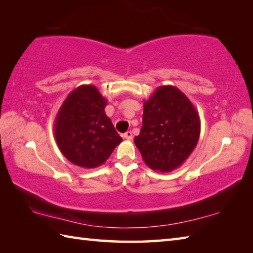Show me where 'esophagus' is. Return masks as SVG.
I'll use <instances>...</instances> for the list:
<instances>
[{
	"instance_id": "esophagus-1",
	"label": "esophagus",
	"mask_w": 253,
	"mask_h": 253,
	"mask_svg": "<svg viewBox=\"0 0 253 253\" xmlns=\"http://www.w3.org/2000/svg\"><path fill=\"white\" fill-rule=\"evenodd\" d=\"M124 138L127 139V140H132V132L130 130L126 131L125 133H124Z\"/></svg>"
}]
</instances>
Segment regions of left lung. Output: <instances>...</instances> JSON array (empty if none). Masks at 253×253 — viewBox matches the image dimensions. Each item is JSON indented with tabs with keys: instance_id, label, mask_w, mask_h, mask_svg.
<instances>
[{
	"instance_id": "left-lung-1",
	"label": "left lung",
	"mask_w": 253,
	"mask_h": 253,
	"mask_svg": "<svg viewBox=\"0 0 253 253\" xmlns=\"http://www.w3.org/2000/svg\"><path fill=\"white\" fill-rule=\"evenodd\" d=\"M200 118L185 93L161 85L143 101L142 127L135 144L150 169L161 173L178 169L196 148Z\"/></svg>"
}]
</instances>
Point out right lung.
Here are the masks:
<instances>
[{
  "label": "right lung",
  "mask_w": 253,
  "mask_h": 253,
  "mask_svg": "<svg viewBox=\"0 0 253 253\" xmlns=\"http://www.w3.org/2000/svg\"><path fill=\"white\" fill-rule=\"evenodd\" d=\"M107 101L93 84L73 90L57 112L54 136L68 161L84 169H94L110 158L123 139L104 109Z\"/></svg>",
  "instance_id": "obj_1"
}]
</instances>
